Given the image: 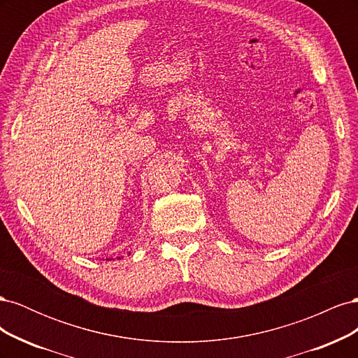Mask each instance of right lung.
<instances>
[{"label":"right lung","instance_id":"obj_1","mask_svg":"<svg viewBox=\"0 0 358 358\" xmlns=\"http://www.w3.org/2000/svg\"><path fill=\"white\" fill-rule=\"evenodd\" d=\"M117 258H119V257H117Z\"/></svg>","mask_w":358,"mask_h":358}]
</instances>
